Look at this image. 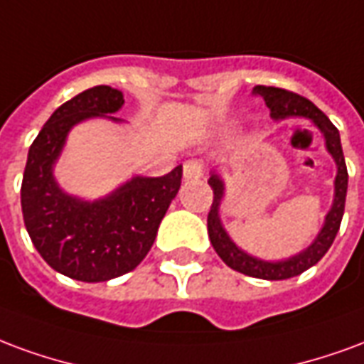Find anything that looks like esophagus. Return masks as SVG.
Masks as SVG:
<instances>
[{
    "label": "esophagus",
    "instance_id": "1",
    "mask_svg": "<svg viewBox=\"0 0 364 364\" xmlns=\"http://www.w3.org/2000/svg\"><path fill=\"white\" fill-rule=\"evenodd\" d=\"M203 176V163L198 159H190L184 163V178L186 180H198Z\"/></svg>",
    "mask_w": 364,
    "mask_h": 364
}]
</instances>
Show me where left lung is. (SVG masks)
Listing matches in <instances>:
<instances>
[{
	"label": "left lung",
	"instance_id": "8db88e82",
	"mask_svg": "<svg viewBox=\"0 0 364 364\" xmlns=\"http://www.w3.org/2000/svg\"><path fill=\"white\" fill-rule=\"evenodd\" d=\"M254 95L264 98V102L269 108L273 120H285V118H306L323 134L326 139V149L330 151L333 161L338 164V174H336V193H333V203L331 209L326 215L322 230L318 232L314 242L310 244L306 250L296 254L293 258L279 259V262H266V259H258L254 256H248L246 252L238 248L237 244L232 242L227 235V230L223 229L221 219H219V208H221L223 193H225V186L223 180L211 172L209 176V186L213 190V203L209 209L208 215V232L209 240L213 244L215 252L219 254V258L232 267L235 272H240L250 277H258V279L267 281H279L289 279L294 275H301L306 272L309 267L318 264L323 258V254L330 250L333 244V238L338 235L339 225L343 219V211H346V196H347V166L343 149H341V139H339L338 127L333 126L330 118L318 108L314 102H310L309 98L301 97L296 92L285 91L279 87H266V85H258L254 87Z\"/></svg>",
	"mask_w": 364,
	"mask_h": 364
}]
</instances>
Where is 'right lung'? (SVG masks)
<instances>
[{"label":"right lung","mask_w":364,"mask_h":364,"mask_svg":"<svg viewBox=\"0 0 364 364\" xmlns=\"http://www.w3.org/2000/svg\"><path fill=\"white\" fill-rule=\"evenodd\" d=\"M122 105V91L108 85L63 102L31 145L21 184L23 219L34 248L52 269L85 283L120 277L141 264L182 180L178 164L159 178L135 176L97 201L73 198L58 186L52 166L71 127L118 112Z\"/></svg>","instance_id":"add662e5"}]
</instances>
